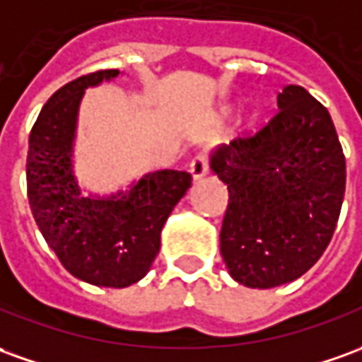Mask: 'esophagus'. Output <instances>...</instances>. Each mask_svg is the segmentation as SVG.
I'll list each match as a JSON object with an SVG mask.
<instances>
[{
    "label": "esophagus",
    "mask_w": 362,
    "mask_h": 362,
    "mask_svg": "<svg viewBox=\"0 0 362 362\" xmlns=\"http://www.w3.org/2000/svg\"><path fill=\"white\" fill-rule=\"evenodd\" d=\"M189 171H191L193 179L205 177L206 173H209V159H206V156L199 153V156L193 157V161H191V165H189Z\"/></svg>",
    "instance_id": "obj_1"
}]
</instances>
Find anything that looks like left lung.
Segmentation results:
<instances>
[{
	"instance_id": "8db88e82",
	"label": "left lung",
	"mask_w": 362,
	"mask_h": 362,
	"mask_svg": "<svg viewBox=\"0 0 362 362\" xmlns=\"http://www.w3.org/2000/svg\"><path fill=\"white\" fill-rule=\"evenodd\" d=\"M256 134L221 146L211 169L228 189L221 254L234 280L276 288L325 252L345 197V156L327 108L303 86L278 94Z\"/></svg>"
}]
</instances>
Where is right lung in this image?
Masks as SVG:
<instances>
[{
	"instance_id": "1",
	"label": "right lung",
	"mask_w": 362,
	"mask_h": 362,
	"mask_svg": "<svg viewBox=\"0 0 362 362\" xmlns=\"http://www.w3.org/2000/svg\"><path fill=\"white\" fill-rule=\"evenodd\" d=\"M119 71H96L64 84L41 110L29 136L27 197L35 223L74 278L128 288L151 268L161 228L191 187L187 171L163 169L110 197L82 195L72 171V146L84 90Z\"/></svg>"
}]
</instances>
